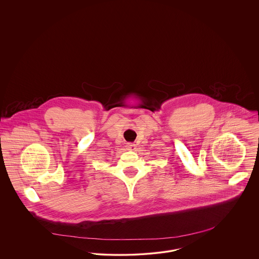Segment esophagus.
Instances as JSON below:
<instances>
[{"label": "esophagus", "mask_w": 259, "mask_h": 259, "mask_svg": "<svg viewBox=\"0 0 259 259\" xmlns=\"http://www.w3.org/2000/svg\"><path fill=\"white\" fill-rule=\"evenodd\" d=\"M126 148H127L128 150H132V151H134L137 147H136L135 144H132V143H127V144H126Z\"/></svg>", "instance_id": "esophagus-1"}]
</instances>
